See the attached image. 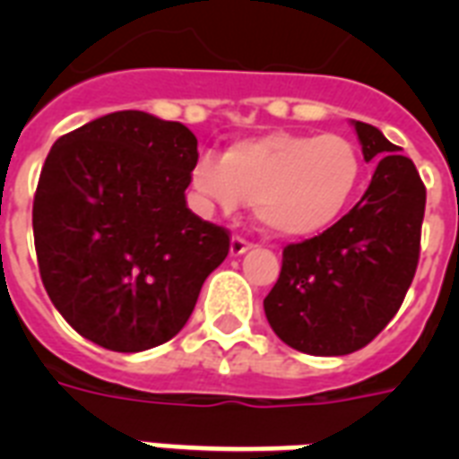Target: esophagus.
I'll return each instance as SVG.
<instances>
[{
    "instance_id": "1",
    "label": "esophagus",
    "mask_w": 459,
    "mask_h": 459,
    "mask_svg": "<svg viewBox=\"0 0 459 459\" xmlns=\"http://www.w3.org/2000/svg\"><path fill=\"white\" fill-rule=\"evenodd\" d=\"M247 250H252L250 240H245L243 236L230 238V257H240V255Z\"/></svg>"
}]
</instances>
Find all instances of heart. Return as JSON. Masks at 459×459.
<instances>
[{
	"mask_svg": "<svg viewBox=\"0 0 459 459\" xmlns=\"http://www.w3.org/2000/svg\"><path fill=\"white\" fill-rule=\"evenodd\" d=\"M364 176L362 150L345 135L266 133L238 140L221 159L202 154L193 186L221 212L250 202L257 221L281 238H309L333 226Z\"/></svg>",
	"mask_w": 459,
	"mask_h": 459,
	"instance_id": "b5f03b06",
	"label": "heart"
}]
</instances>
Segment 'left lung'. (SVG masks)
I'll list each match as a JSON object with an SVG mask.
<instances>
[{"instance_id": "8db88e82", "label": "left lung", "mask_w": 459, "mask_h": 459, "mask_svg": "<svg viewBox=\"0 0 459 459\" xmlns=\"http://www.w3.org/2000/svg\"><path fill=\"white\" fill-rule=\"evenodd\" d=\"M367 161H377L362 200L319 236L283 247L264 298L273 333L307 355H350L400 309L420 262L427 187L412 159L384 133L355 121Z\"/></svg>"}]
</instances>
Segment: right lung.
Returning <instances> with one entry per match:
<instances>
[{
	"label": "right lung",
	"mask_w": 459,
	"mask_h": 459,
	"mask_svg": "<svg viewBox=\"0 0 459 459\" xmlns=\"http://www.w3.org/2000/svg\"><path fill=\"white\" fill-rule=\"evenodd\" d=\"M197 138L178 121L114 111L61 135L32 202L49 300L88 341L140 352L186 326L229 230L187 209Z\"/></svg>",
	"instance_id": "right-lung-1"
}]
</instances>
